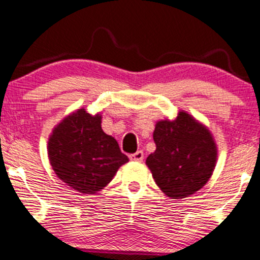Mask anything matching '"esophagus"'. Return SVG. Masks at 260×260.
I'll return each instance as SVG.
<instances>
[{"label":"esophagus","mask_w":260,"mask_h":260,"mask_svg":"<svg viewBox=\"0 0 260 260\" xmlns=\"http://www.w3.org/2000/svg\"><path fill=\"white\" fill-rule=\"evenodd\" d=\"M143 158H144V154L142 150H138V152H136L135 154H131L129 155V159L133 161H143Z\"/></svg>","instance_id":"1"}]
</instances>
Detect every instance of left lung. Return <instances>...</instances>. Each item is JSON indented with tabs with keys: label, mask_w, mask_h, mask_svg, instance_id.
Here are the masks:
<instances>
[{
	"label": "left lung",
	"mask_w": 260,
	"mask_h": 260,
	"mask_svg": "<svg viewBox=\"0 0 260 260\" xmlns=\"http://www.w3.org/2000/svg\"><path fill=\"white\" fill-rule=\"evenodd\" d=\"M153 139L156 149L145 164L165 195L184 199L205 186L217 160V147L207 127L180 111L174 121L156 122Z\"/></svg>",
	"instance_id": "left-lung-1"
}]
</instances>
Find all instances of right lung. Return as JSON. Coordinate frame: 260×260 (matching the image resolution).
Masks as SVG:
<instances>
[{
  "instance_id": "1",
  "label": "right lung",
  "mask_w": 260,
  "mask_h": 260,
  "mask_svg": "<svg viewBox=\"0 0 260 260\" xmlns=\"http://www.w3.org/2000/svg\"><path fill=\"white\" fill-rule=\"evenodd\" d=\"M48 156L58 178L81 193H96L113 179L128 156L101 128V115L80 108L53 129Z\"/></svg>"
}]
</instances>
